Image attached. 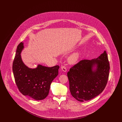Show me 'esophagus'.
<instances>
[{
	"instance_id": "34e87169",
	"label": "esophagus",
	"mask_w": 122,
	"mask_h": 122,
	"mask_svg": "<svg viewBox=\"0 0 122 122\" xmlns=\"http://www.w3.org/2000/svg\"><path fill=\"white\" fill-rule=\"evenodd\" d=\"M61 69L64 72H66V71H67L66 67L65 66H64V65H62L61 66Z\"/></svg>"
}]
</instances>
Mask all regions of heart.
Instances as JSON below:
<instances>
[{"mask_svg":"<svg viewBox=\"0 0 122 122\" xmlns=\"http://www.w3.org/2000/svg\"><path fill=\"white\" fill-rule=\"evenodd\" d=\"M79 57V53L78 52H76L70 57V58L69 59V61L71 64L75 63L78 60Z\"/></svg>","mask_w":122,"mask_h":122,"instance_id":"heart-1","label":"heart"}]
</instances>
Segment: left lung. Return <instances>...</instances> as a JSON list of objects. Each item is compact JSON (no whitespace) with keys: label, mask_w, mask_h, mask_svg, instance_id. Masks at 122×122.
<instances>
[{"label":"left lung","mask_w":122,"mask_h":122,"mask_svg":"<svg viewBox=\"0 0 122 122\" xmlns=\"http://www.w3.org/2000/svg\"><path fill=\"white\" fill-rule=\"evenodd\" d=\"M109 70L106 51L96 59L79 61L67 73L72 96L77 101L83 102L99 95L107 85Z\"/></svg>","instance_id":"8db88e82"}]
</instances>
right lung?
I'll return each instance as SVG.
<instances>
[{
  "instance_id": "right-lung-1",
  "label": "right lung",
  "mask_w": 122,
  "mask_h": 122,
  "mask_svg": "<svg viewBox=\"0 0 122 122\" xmlns=\"http://www.w3.org/2000/svg\"><path fill=\"white\" fill-rule=\"evenodd\" d=\"M23 43L18 45L13 63V72L19 91L36 100H41L48 95L53 80L58 75L59 66L47 67L38 65L36 69H30L22 61L20 53Z\"/></svg>"
}]
</instances>
